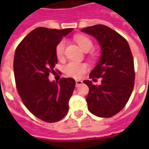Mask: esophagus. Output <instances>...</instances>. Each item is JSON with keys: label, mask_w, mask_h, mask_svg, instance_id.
Wrapping results in <instances>:
<instances>
[{"label": "esophagus", "mask_w": 149, "mask_h": 149, "mask_svg": "<svg viewBox=\"0 0 149 149\" xmlns=\"http://www.w3.org/2000/svg\"><path fill=\"white\" fill-rule=\"evenodd\" d=\"M82 84H83V81H82V80H79V79H77V80H76V86H77V87H78L79 86H80Z\"/></svg>", "instance_id": "esophagus-1"}]
</instances>
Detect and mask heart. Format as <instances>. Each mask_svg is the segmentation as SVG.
<instances>
[{
    "label": "heart",
    "instance_id": "1",
    "mask_svg": "<svg viewBox=\"0 0 149 149\" xmlns=\"http://www.w3.org/2000/svg\"><path fill=\"white\" fill-rule=\"evenodd\" d=\"M75 41L79 45V46L82 49V50L85 52H88L93 49V44L92 41L86 36H77L75 37ZM65 41L61 40L57 44L56 47V55L58 59H61L64 56L65 51ZM87 65L85 63H76V62H70L65 65L64 67V71L68 76L79 78L83 75V73L86 72Z\"/></svg>",
    "mask_w": 149,
    "mask_h": 149
}]
</instances>
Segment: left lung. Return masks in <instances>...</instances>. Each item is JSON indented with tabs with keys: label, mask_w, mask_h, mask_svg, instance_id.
<instances>
[{
	"label": "left lung",
	"mask_w": 149,
	"mask_h": 149,
	"mask_svg": "<svg viewBox=\"0 0 149 149\" xmlns=\"http://www.w3.org/2000/svg\"><path fill=\"white\" fill-rule=\"evenodd\" d=\"M81 31L94 37L101 50L100 60L90 73L93 81L101 78V84L84 81L90 90L86 98L88 110L97 117L111 118L124 108L134 88L132 51L126 39L106 25L96 24Z\"/></svg>",
	"instance_id": "8db88e82"
}]
</instances>
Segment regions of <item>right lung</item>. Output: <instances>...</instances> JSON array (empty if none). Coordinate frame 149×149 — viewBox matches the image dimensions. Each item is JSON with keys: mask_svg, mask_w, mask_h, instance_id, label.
Listing matches in <instances>:
<instances>
[{"mask_svg": "<svg viewBox=\"0 0 149 149\" xmlns=\"http://www.w3.org/2000/svg\"><path fill=\"white\" fill-rule=\"evenodd\" d=\"M72 29L57 30L39 27L21 42L14 57L17 92L28 110L41 120L58 121L69 111V100L75 89L72 78L49 81L57 63L56 47Z\"/></svg>", "mask_w": 149, "mask_h": 149, "instance_id": "right-lung-1", "label": "right lung"}]
</instances>
